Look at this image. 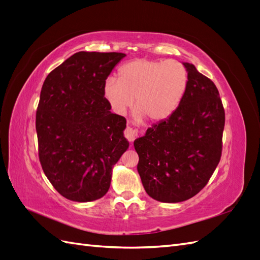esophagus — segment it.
<instances>
[{
    "label": "esophagus",
    "instance_id": "obj_1",
    "mask_svg": "<svg viewBox=\"0 0 260 260\" xmlns=\"http://www.w3.org/2000/svg\"><path fill=\"white\" fill-rule=\"evenodd\" d=\"M137 135H138L137 130L131 128V127H127V129L124 130V137L128 139L129 142H133V141H135V139H136V137H137Z\"/></svg>",
    "mask_w": 260,
    "mask_h": 260
}]
</instances>
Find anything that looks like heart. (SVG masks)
<instances>
[{"instance_id": "b5f03b06", "label": "heart", "mask_w": 260, "mask_h": 260, "mask_svg": "<svg viewBox=\"0 0 260 260\" xmlns=\"http://www.w3.org/2000/svg\"><path fill=\"white\" fill-rule=\"evenodd\" d=\"M187 82L186 69L177 60L138 58L121 67L119 78L108 77L103 91L116 114H124L136 101L138 117L160 121L177 111Z\"/></svg>"}]
</instances>
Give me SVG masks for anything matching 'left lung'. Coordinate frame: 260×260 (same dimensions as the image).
Returning a JSON list of instances; mask_svg holds the SVG:
<instances>
[{"label":"left lung","mask_w":260,"mask_h":260,"mask_svg":"<svg viewBox=\"0 0 260 260\" xmlns=\"http://www.w3.org/2000/svg\"><path fill=\"white\" fill-rule=\"evenodd\" d=\"M182 64L188 82L180 106L133 143L145 191L162 203L183 202L198 194L222 151L224 109L218 89L193 64Z\"/></svg>","instance_id":"1"}]
</instances>
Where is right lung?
I'll use <instances>...</instances> for the list:
<instances>
[{
	"instance_id": "obj_1",
	"label": "right lung",
	"mask_w": 260,
	"mask_h": 260,
	"mask_svg": "<svg viewBox=\"0 0 260 260\" xmlns=\"http://www.w3.org/2000/svg\"><path fill=\"white\" fill-rule=\"evenodd\" d=\"M125 54L78 52L51 72L36 117L39 158L46 178L67 200H99L113 167L129 147L125 121L113 114L104 83Z\"/></svg>"
}]
</instances>
